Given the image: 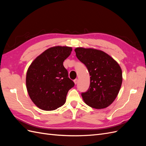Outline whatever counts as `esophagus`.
<instances>
[{"label":"esophagus","instance_id":"esophagus-1","mask_svg":"<svg viewBox=\"0 0 146 146\" xmlns=\"http://www.w3.org/2000/svg\"><path fill=\"white\" fill-rule=\"evenodd\" d=\"M74 83L75 84H76H76L78 83V80H77V78H76V79H75V80H74Z\"/></svg>","mask_w":146,"mask_h":146}]
</instances>
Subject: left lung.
<instances>
[{
  "mask_svg": "<svg viewBox=\"0 0 146 146\" xmlns=\"http://www.w3.org/2000/svg\"><path fill=\"white\" fill-rule=\"evenodd\" d=\"M75 52L91 76L89 88L81 94L83 99L88 106L96 109L108 107L116 98L121 87V67L103 51L77 47Z\"/></svg>",
  "mask_w": 146,
  "mask_h": 146,
  "instance_id": "obj_1",
  "label": "left lung"
}]
</instances>
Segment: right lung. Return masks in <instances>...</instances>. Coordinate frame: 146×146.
Here are the masks:
<instances>
[{
	"label": "right lung",
	"mask_w": 146,
	"mask_h": 146,
	"mask_svg": "<svg viewBox=\"0 0 146 146\" xmlns=\"http://www.w3.org/2000/svg\"><path fill=\"white\" fill-rule=\"evenodd\" d=\"M71 52L72 48L69 47L49 48L30 66L26 86L31 100L38 108L52 111L66 102L68 91L75 85L63 66Z\"/></svg>",
	"instance_id": "1"
}]
</instances>
